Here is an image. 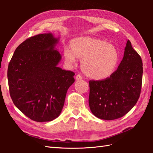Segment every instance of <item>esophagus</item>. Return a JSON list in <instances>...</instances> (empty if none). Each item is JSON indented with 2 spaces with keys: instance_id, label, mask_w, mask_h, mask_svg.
Instances as JSON below:
<instances>
[{
  "instance_id": "34e87169",
  "label": "esophagus",
  "mask_w": 153,
  "mask_h": 153,
  "mask_svg": "<svg viewBox=\"0 0 153 153\" xmlns=\"http://www.w3.org/2000/svg\"><path fill=\"white\" fill-rule=\"evenodd\" d=\"M75 79H76V80H81V79H82V76L80 75V74H78L76 76V77H75Z\"/></svg>"
}]
</instances>
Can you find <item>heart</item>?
Instances as JSON below:
<instances>
[{"mask_svg": "<svg viewBox=\"0 0 153 153\" xmlns=\"http://www.w3.org/2000/svg\"><path fill=\"white\" fill-rule=\"evenodd\" d=\"M67 65H73L77 57L82 59V67L88 76L94 79H105L111 75L119 61L116 47L105 40L92 38H78L73 48L66 46L63 51Z\"/></svg>", "mask_w": 153, "mask_h": 153, "instance_id": "heart-1", "label": "heart"}]
</instances>
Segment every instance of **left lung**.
I'll use <instances>...</instances> for the list:
<instances>
[{
	"label": "left lung",
	"mask_w": 153,
	"mask_h": 153,
	"mask_svg": "<svg viewBox=\"0 0 153 153\" xmlns=\"http://www.w3.org/2000/svg\"><path fill=\"white\" fill-rule=\"evenodd\" d=\"M143 63L129 40L117 71L105 80H90L89 106L96 117L117 119L136 104L141 94Z\"/></svg>",
	"instance_id": "1"
}]
</instances>
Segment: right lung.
Returning a JSON list of instances; mask_svg holds the SVG:
<instances>
[{"label":"right lung","instance_id":"add662e5","mask_svg":"<svg viewBox=\"0 0 153 153\" xmlns=\"http://www.w3.org/2000/svg\"><path fill=\"white\" fill-rule=\"evenodd\" d=\"M59 38L37 35L17 47L8 68L10 97L26 117L49 122L59 117L74 73L57 65L62 56L56 49Z\"/></svg>","mask_w":153,"mask_h":153}]
</instances>
